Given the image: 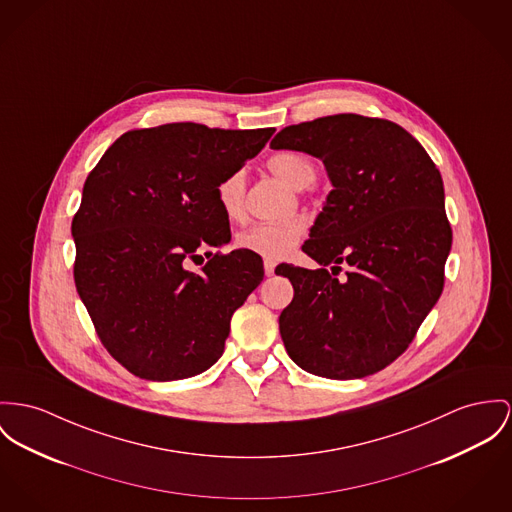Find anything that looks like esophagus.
Returning <instances> with one entry per match:
<instances>
[{"label":"esophagus","mask_w":512,"mask_h":512,"mask_svg":"<svg viewBox=\"0 0 512 512\" xmlns=\"http://www.w3.org/2000/svg\"><path fill=\"white\" fill-rule=\"evenodd\" d=\"M276 263L275 261H265V275H275Z\"/></svg>","instance_id":"1"}]
</instances>
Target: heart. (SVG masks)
<instances>
[{"label": "heart", "mask_w": 512, "mask_h": 512, "mask_svg": "<svg viewBox=\"0 0 512 512\" xmlns=\"http://www.w3.org/2000/svg\"><path fill=\"white\" fill-rule=\"evenodd\" d=\"M267 165L276 177H280L286 185L298 191L310 187L317 175L314 161L292 150L276 152L267 159ZM243 197H245V173L241 169L226 175L216 187L218 206L228 220L241 218ZM304 234H306L304 218L294 216V218L276 220V222L253 224L237 234L236 243L239 249L259 255L267 261H280V259H286L296 249V245L300 243Z\"/></svg>", "instance_id": "heart-1"}]
</instances>
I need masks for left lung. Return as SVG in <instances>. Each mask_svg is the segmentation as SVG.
I'll return each instance as SVG.
<instances>
[{
	"label": "left lung",
	"mask_w": 512,
	"mask_h": 512,
	"mask_svg": "<svg viewBox=\"0 0 512 512\" xmlns=\"http://www.w3.org/2000/svg\"><path fill=\"white\" fill-rule=\"evenodd\" d=\"M271 148L321 159L333 185L302 245L319 269L276 267L294 286L278 317L286 353L315 376H370L405 353L442 294L452 228L440 171L405 128L353 113L286 126Z\"/></svg>",
	"instance_id": "8db88e82"
}]
</instances>
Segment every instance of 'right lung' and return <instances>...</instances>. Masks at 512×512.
Returning <instances> with one entry per match:
<instances>
[{"instance_id":"obj_1","label":"right lung","mask_w":512,"mask_h":512,"mask_svg":"<svg viewBox=\"0 0 512 512\" xmlns=\"http://www.w3.org/2000/svg\"><path fill=\"white\" fill-rule=\"evenodd\" d=\"M273 134L195 122L130 130L87 175L72 222L74 280L103 347L134 376L191 378L224 353L263 259L207 251L198 272L188 265L232 239L216 187Z\"/></svg>"}]
</instances>
